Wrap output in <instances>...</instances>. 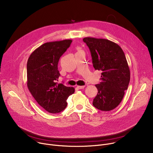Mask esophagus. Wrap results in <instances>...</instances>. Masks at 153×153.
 <instances>
[{
    "label": "esophagus",
    "instance_id": "esophagus-1",
    "mask_svg": "<svg viewBox=\"0 0 153 153\" xmlns=\"http://www.w3.org/2000/svg\"><path fill=\"white\" fill-rule=\"evenodd\" d=\"M85 85H83V86H77V88L78 89H83V88H85Z\"/></svg>",
    "mask_w": 153,
    "mask_h": 153
}]
</instances>
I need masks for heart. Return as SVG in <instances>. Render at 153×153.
Wrapping results in <instances>:
<instances>
[{
	"label": "heart",
	"instance_id": "heart-1",
	"mask_svg": "<svg viewBox=\"0 0 153 153\" xmlns=\"http://www.w3.org/2000/svg\"><path fill=\"white\" fill-rule=\"evenodd\" d=\"M79 51H80V50H79Z\"/></svg>",
	"mask_w": 153,
	"mask_h": 153
}]
</instances>
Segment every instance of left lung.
<instances>
[{"label": "left lung", "mask_w": 153, "mask_h": 153, "mask_svg": "<svg viewBox=\"0 0 153 153\" xmlns=\"http://www.w3.org/2000/svg\"><path fill=\"white\" fill-rule=\"evenodd\" d=\"M83 40L90 49L94 69L102 71L93 105L101 111H111L122 100L129 83L126 57L120 46L112 41L93 37H85Z\"/></svg>", "instance_id": "8db88e82"}]
</instances>
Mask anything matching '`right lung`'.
Listing matches in <instances>:
<instances>
[{
  "label": "right lung",
  "instance_id": "obj_1",
  "mask_svg": "<svg viewBox=\"0 0 153 153\" xmlns=\"http://www.w3.org/2000/svg\"><path fill=\"white\" fill-rule=\"evenodd\" d=\"M71 42L68 39L43 43L31 54L27 62L28 88L38 104L50 113L64 110L68 97L74 93L73 87L57 82L59 59Z\"/></svg>",
  "mask_w": 153,
  "mask_h": 153
}]
</instances>
